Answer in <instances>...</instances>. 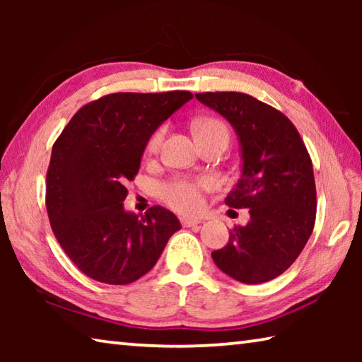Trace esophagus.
<instances>
[{
    "label": "esophagus",
    "mask_w": 362,
    "mask_h": 362,
    "mask_svg": "<svg viewBox=\"0 0 362 362\" xmlns=\"http://www.w3.org/2000/svg\"><path fill=\"white\" fill-rule=\"evenodd\" d=\"M183 228H192V226H198L201 223V220L198 218H189V217H182L180 218Z\"/></svg>",
    "instance_id": "esophagus-1"
}]
</instances>
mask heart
<instances>
[{
	"mask_svg": "<svg viewBox=\"0 0 362 362\" xmlns=\"http://www.w3.org/2000/svg\"><path fill=\"white\" fill-rule=\"evenodd\" d=\"M194 131L198 140H203L212 136H225L228 137V129L220 119L216 118H204L194 122ZM166 127L161 126L151 134L148 142H146L145 150L148 155L158 153L159 146L163 144ZM214 188V180L209 177H199V179H174L164 183L159 189L161 198L173 207V209L193 214L203 209L204 206V192H209Z\"/></svg>",
	"mask_w": 362,
	"mask_h": 362,
	"instance_id": "heart-1",
	"label": "heart"
}]
</instances>
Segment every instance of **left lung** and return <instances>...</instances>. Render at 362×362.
<instances>
[{
  "mask_svg": "<svg viewBox=\"0 0 362 362\" xmlns=\"http://www.w3.org/2000/svg\"><path fill=\"white\" fill-rule=\"evenodd\" d=\"M196 99L228 119L240 137L243 174L225 204L250 214L247 225L235 226L212 259L233 279L267 283L297 260L315 228L310 153L292 121L252 95L201 93Z\"/></svg>",
  "mask_w": 362,
  "mask_h": 362,
  "instance_id": "obj_1",
  "label": "left lung"
}]
</instances>
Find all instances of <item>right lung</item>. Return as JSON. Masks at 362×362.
<instances>
[{"label":"right lung","instance_id":"add662e5","mask_svg":"<svg viewBox=\"0 0 362 362\" xmlns=\"http://www.w3.org/2000/svg\"><path fill=\"white\" fill-rule=\"evenodd\" d=\"M188 90L115 93L86 103L52 146L46 175L51 228L70 260L99 283L131 284L155 267L180 223L153 206L126 212V180L139 173L156 127L192 99Z\"/></svg>","mask_w":362,"mask_h":362}]
</instances>
